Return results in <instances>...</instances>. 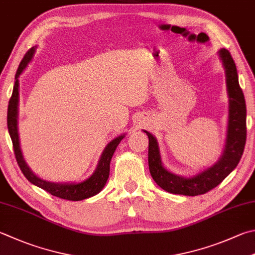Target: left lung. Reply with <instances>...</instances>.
<instances>
[{
	"label": "left lung",
	"instance_id": "obj_1",
	"mask_svg": "<svg viewBox=\"0 0 255 255\" xmlns=\"http://www.w3.org/2000/svg\"><path fill=\"white\" fill-rule=\"evenodd\" d=\"M218 55L225 73L229 115L223 152L214 164L193 175L175 174L163 164L156 137L146 129H142L148 137V169L151 176L161 189L169 193L187 196L204 194L218 186L237 167L242 157L247 140L246 100L239 84L237 66L230 52L221 49Z\"/></svg>",
	"mask_w": 255,
	"mask_h": 255
}]
</instances>
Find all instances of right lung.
Instances as JSON below:
<instances>
[{"label": "right lung", "mask_w": 255, "mask_h": 255, "mask_svg": "<svg viewBox=\"0 0 255 255\" xmlns=\"http://www.w3.org/2000/svg\"><path fill=\"white\" fill-rule=\"evenodd\" d=\"M36 52V46L32 47L28 51L22 62L18 66L17 72L15 74V81H14V88L12 98L8 102L7 108V129L11 136V140L13 143L14 153H15V157L17 161V164L24 176L38 187H41L46 192H49L52 195L57 196V198L69 200V201H82L85 199H89L91 196L97 195L103 190L104 185L107 184V181L110 175V163H111L112 156L114 154L115 150H117L118 145L124 137H126L127 133H123L121 135L114 137L113 140L108 143V145L102 152L100 156L99 163L97 165V169L90 175L88 179L80 182H51L41 179L37 176L34 172L31 170V167L27 165L25 158L23 156L21 144H20V135H18V102H20V81L18 78L23 73L25 69L27 68L28 63H31Z\"/></svg>", "instance_id": "1"}]
</instances>
